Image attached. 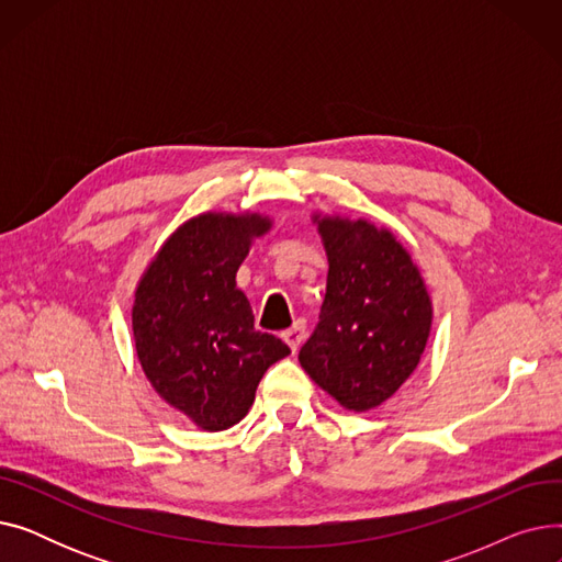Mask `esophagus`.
Instances as JSON below:
<instances>
[{
	"instance_id": "obj_1",
	"label": "esophagus",
	"mask_w": 562,
	"mask_h": 562,
	"mask_svg": "<svg viewBox=\"0 0 562 562\" xmlns=\"http://www.w3.org/2000/svg\"><path fill=\"white\" fill-rule=\"evenodd\" d=\"M282 339L286 341V346H289L291 350H299V346H301L303 339H305V321H296V323H293V326H291L289 330L282 333Z\"/></svg>"
}]
</instances>
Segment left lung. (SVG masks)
Listing matches in <instances>:
<instances>
[{"label": "left lung", "mask_w": 562, "mask_h": 562, "mask_svg": "<svg viewBox=\"0 0 562 562\" xmlns=\"http://www.w3.org/2000/svg\"><path fill=\"white\" fill-rule=\"evenodd\" d=\"M314 223L330 269L318 326L299 360L341 407L369 412L415 373L432 326L430 293L387 227L321 214Z\"/></svg>", "instance_id": "8db88e82"}]
</instances>
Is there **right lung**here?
Returning a JSON list of instances; mask_svg holds the SVG:
<instances>
[{
	"instance_id": "obj_1",
	"label": "right lung",
	"mask_w": 562,
	"mask_h": 562,
	"mask_svg": "<svg viewBox=\"0 0 562 562\" xmlns=\"http://www.w3.org/2000/svg\"><path fill=\"white\" fill-rule=\"evenodd\" d=\"M261 214L206 212L177 227L134 291L136 358L155 392L202 430L239 424L261 375L289 346L255 330L236 271L252 239L271 229Z\"/></svg>"
}]
</instances>
